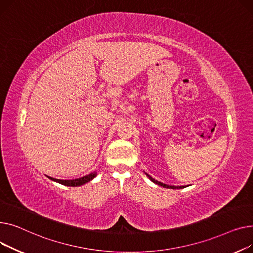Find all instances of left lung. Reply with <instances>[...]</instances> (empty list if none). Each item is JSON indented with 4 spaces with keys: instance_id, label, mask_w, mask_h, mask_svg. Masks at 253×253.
<instances>
[{
    "instance_id": "1",
    "label": "left lung",
    "mask_w": 253,
    "mask_h": 253,
    "mask_svg": "<svg viewBox=\"0 0 253 253\" xmlns=\"http://www.w3.org/2000/svg\"><path fill=\"white\" fill-rule=\"evenodd\" d=\"M147 175H148V177H149V179H150V180H151L153 183H155V184H157V185H159V186H161V187L169 188V189H182V188H185L184 186H180V187H175V186H169V185H166V184L160 183V182H158V181H156V180L152 179V177H151L149 174H147Z\"/></svg>"
}]
</instances>
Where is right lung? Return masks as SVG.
<instances>
[{
	"instance_id": "1",
	"label": "right lung",
	"mask_w": 253,
	"mask_h": 253,
	"mask_svg": "<svg viewBox=\"0 0 253 253\" xmlns=\"http://www.w3.org/2000/svg\"><path fill=\"white\" fill-rule=\"evenodd\" d=\"M96 175H97L96 172H92L90 174L84 175V176L80 177V179H76V180H58V179H53V177H50V176H49V179L52 180V181H55V182H57L59 184H61V185H64V186L78 187V186H82V185H84V184H85L87 182L92 181Z\"/></svg>"
}]
</instances>
